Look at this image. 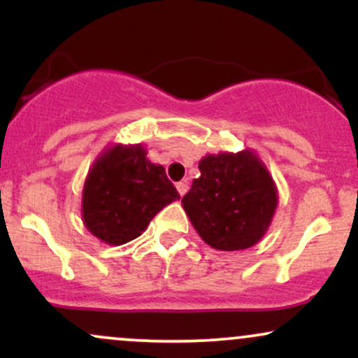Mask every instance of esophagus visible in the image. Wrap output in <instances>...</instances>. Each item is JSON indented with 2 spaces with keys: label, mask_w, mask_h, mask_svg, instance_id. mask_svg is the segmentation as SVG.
Instances as JSON below:
<instances>
[{
  "label": "esophagus",
  "mask_w": 358,
  "mask_h": 358,
  "mask_svg": "<svg viewBox=\"0 0 358 358\" xmlns=\"http://www.w3.org/2000/svg\"><path fill=\"white\" fill-rule=\"evenodd\" d=\"M176 190H178V193L180 195H185V193L188 192V183L187 182H180V183H176Z\"/></svg>",
  "instance_id": "1"
}]
</instances>
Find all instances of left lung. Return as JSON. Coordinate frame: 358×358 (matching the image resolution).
<instances>
[{"instance_id":"left-lung-1","label":"left lung","mask_w":358,"mask_h":358,"mask_svg":"<svg viewBox=\"0 0 358 358\" xmlns=\"http://www.w3.org/2000/svg\"><path fill=\"white\" fill-rule=\"evenodd\" d=\"M200 176L182 199L183 210L205 244L244 250L268 232L278 207V188L252 150L207 155Z\"/></svg>"}]
</instances>
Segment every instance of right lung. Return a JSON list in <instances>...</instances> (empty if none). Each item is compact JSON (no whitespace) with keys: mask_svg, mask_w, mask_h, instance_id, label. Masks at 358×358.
<instances>
[{"mask_svg":"<svg viewBox=\"0 0 358 358\" xmlns=\"http://www.w3.org/2000/svg\"><path fill=\"white\" fill-rule=\"evenodd\" d=\"M143 145L106 148L90 166L82 190V222L109 245L136 239L168 203L180 199L162 165Z\"/></svg>","mask_w":358,"mask_h":358,"instance_id":"add662e5","label":"right lung"}]
</instances>
